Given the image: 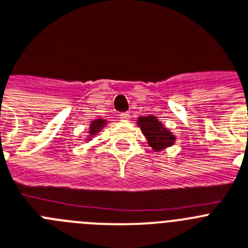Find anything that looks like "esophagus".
<instances>
[{
    "instance_id": "1",
    "label": "esophagus",
    "mask_w": 248,
    "mask_h": 248,
    "mask_svg": "<svg viewBox=\"0 0 248 248\" xmlns=\"http://www.w3.org/2000/svg\"><path fill=\"white\" fill-rule=\"evenodd\" d=\"M120 118H121L122 121H128L130 120V113L128 112H124V113L120 115Z\"/></svg>"
}]
</instances>
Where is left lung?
Instances as JSON below:
<instances>
[{
  "label": "left lung",
  "mask_w": 248,
  "mask_h": 248,
  "mask_svg": "<svg viewBox=\"0 0 248 248\" xmlns=\"http://www.w3.org/2000/svg\"><path fill=\"white\" fill-rule=\"evenodd\" d=\"M137 126L145 135L147 143L155 152H161L175 145L176 136L156 116H142L137 118Z\"/></svg>",
  "instance_id": "8db88e82"
}]
</instances>
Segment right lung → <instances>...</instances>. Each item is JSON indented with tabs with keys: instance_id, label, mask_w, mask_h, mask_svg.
Listing matches in <instances>:
<instances>
[{
	"instance_id": "add662e5",
	"label": "right lung",
	"mask_w": 248,
	"mask_h": 248,
	"mask_svg": "<svg viewBox=\"0 0 248 248\" xmlns=\"http://www.w3.org/2000/svg\"><path fill=\"white\" fill-rule=\"evenodd\" d=\"M107 124H108V122H107V120H105V118H96V120H93V121L91 122V124H90V127H88V135L85 139V141H91L97 133H100L101 131L106 127Z\"/></svg>"
}]
</instances>
